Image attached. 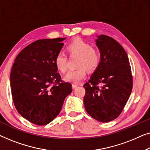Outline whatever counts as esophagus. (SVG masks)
<instances>
[{"label":"esophagus","mask_w":150,"mask_h":150,"mask_svg":"<svg viewBox=\"0 0 150 150\" xmlns=\"http://www.w3.org/2000/svg\"><path fill=\"white\" fill-rule=\"evenodd\" d=\"M78 85H79V84H78L77 83H73L72 84V87H73V88H75L77 87Z\"/></svg>","instance_id":"obj_1"}]
</instances>
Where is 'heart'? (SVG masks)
<instances>
[{
    "mask_svg": "<svg viewBox=\"0 0 150 150\" xmlns=\"http://www.w3.org/2000/svg\"><path fill=\"white\" fill-rule=\"evenodd\" d=\"M67 50L70 55L79 56L77 60V68L69 71L64 79L67 81L77 83L86 77V70L94 71L100 62V54L92 45L81 39H75L67 46ZM56 69L61 73H64L67 69V56L64 52H60L54 58Z\"/></svg>",
    "mask_w": 150,
    "mask_h": 150,
    "instance_id": "obj_1",
    "label": "heart"
}]
</instances>
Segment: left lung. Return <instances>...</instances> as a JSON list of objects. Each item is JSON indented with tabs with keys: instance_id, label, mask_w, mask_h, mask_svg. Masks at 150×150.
Returning a JSON list of instances; mask_svg holds the SVG:
<instances>
[{
	"instance_id": "obj_1",
	"label": "left lung",
	"mask_w": 150,
	"mask_h": 150,
	"mask_svg": "<svg viewBox=\"0 0 150 150\" xmlns=\"http://www.w3.org/2000/svg\"><path fill=\"white\" fill-rule=\"evenodd\" d=\"M97 38L100 62L83 85V103L90 116L99 122H108L119 116L127 103L132 89V76L122 46L108 36L100 35Z\"/></svg>"
}]
</instances>
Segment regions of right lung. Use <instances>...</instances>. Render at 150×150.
<instances>
[{"mask_svg": "<svg viewBox=\"0 0 150 150\" xmlns=\"http://www.w3.org/2000/svg\"><path fill=\"white\" fill-rule=\"evenodd\" d=\"M65 39L37 40L23 49L13 64L10 83L15 107L34 124L51 122L72 92L71 84L61 80L54 64Z\"/></svg>", "mask_w": 150, "mask_h": 150, "instance_id": "right-lung-1", "label": "right lung"}]
</instances>
